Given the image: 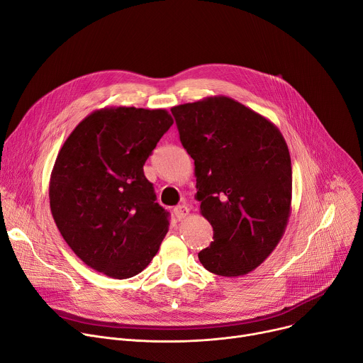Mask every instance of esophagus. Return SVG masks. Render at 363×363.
Returning a JSON list of instances; mask_svg holds the SVG:
<instances>
[{
	"instance_id": "esophagus-1",
	"label": "esophagus",
	"mask_w": 363,
	"mask_h": 363,
	"mask_svg": "<svg viewBox=\"0 0 363 363\" xmlns=\"http://www.w3.org/2000/svg\"><path fill=\"white\" fill-rule=\"evenodd\" d=\"M189 208L186 206V205H179V206H176L174 208V216L179 219V220H182V219H184L187 215H189Z\"/></svg>"
}]
</instances>
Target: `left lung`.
Masks as SVG:
<instances>
[{
    "instance_id": "8db88e82",
    "label": "left lung",
    "mask_w": 363,
    "mask_h": 363,
    "mask_svg": "<svg viewBox=\"0 0 363 363\" xmlns=\"http://www.w3.org/2000/svg\"><path fill=\"white\" fill-rule=\"evenodd\" d=\"M172 113L194 160L201 213L213 228L199 260L219 276L247 274L270 256L288 225L292 167L285 138L225 96L174 106Z\"/></svg>"
}]
</instances>
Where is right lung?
Instances as JSON below:
<instances>
[{
	"mask_svg": "<svg viewBox=\"0 0 363 363\" xmlns=\"http://www.w3.org/2000/svg\"><path fill=\"white\" fill-rule=\"evenodd\" d=\"M172 125L164 108L104 107L77 125L55 161V224L82 262L108 277L141 273L169 231L144 164Z\"/></svg>",
	"mask_w": 363,
	"mask_h": 363,
	"instance_id": "1",
	"label": "right lung"
}]
</instances>
